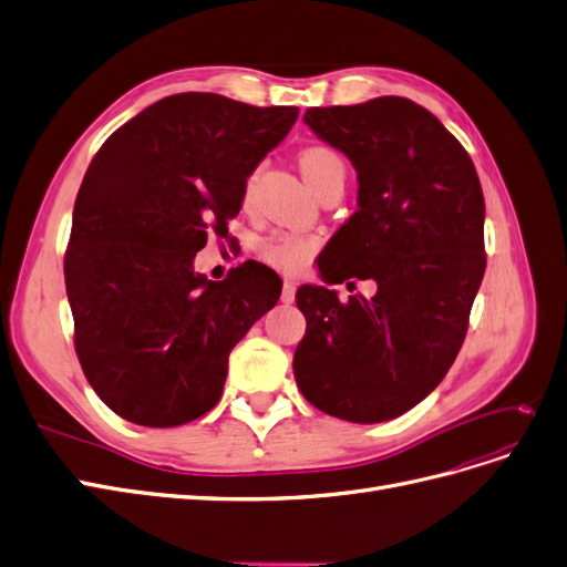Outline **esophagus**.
<instances>
[{
  "instance_id": "34e87169",
  "label": "esophagus",
  "mask_w": 567,
  "mask_h": 567,
  "mask_svg": "<svg viewBox=\"0 0 567 567\" xmlns=\"http://www.w3.org/2000/svg\"><path fill=\"white\" fill-rule=\"evenodd\" d=\"M296 300V281H290V279H286L284 281V288H281V302H293Z\"/></svg>"
}]
</instances>
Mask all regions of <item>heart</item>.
Here are the masks:
<instances>
[{"label":"heart","mask_w":567,"mask_h":567,"mask_svg":"<svg viewBox=\"0 0 567 567\" xmlns=\"http://www.w3.org/2000/svg\"><path fill=\"white\" fill-rule=\"evenodd\" d=\"M298 165L302 169L307 184H310L317 194L321 186H326L333 179L346 182V175H348L346 158H342L333 146H326V144L305 146L298 153ZM255 182H257V173H250L244 184L246 205H250L252 200ZM317 246H319L317 236H310V234H271L255 244V255L260 257L262 262L277 267L281 271H300L307 265V260L315 255Z\"/></svg>","instance_id":"1"}]
</instances>
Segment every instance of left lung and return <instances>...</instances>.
I'll list each match as a JSON object with an SVG mask.
<instances>
[{
  "instance_id": "obj_1",
  "label": "left lung",
  "mask_w": 567,
  "mask_h": 567,
  "mask_svg": "<svg viewBox=\"0 0 567 567\" xmlns=\"http://www.w3.org/2000/svg\"><path fill=\"white\" fill-rule=\"evenodd\" d=\"M305 123L359 179V210L323 248L321 277L379 290L348 302L323 286L298 290L296 383L323 414L390 421L440 385L466 338L487 265L483 188L468 151L411 99L307 109Z\"/></svg>"
}]
</instances>
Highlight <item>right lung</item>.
<instances>
[{
    "instance_id": "obj_1",
    "label": "right lung",
    "mask_w": 567,
    "mask_h": 567,
    "mask_svg": "<svg viewBox=\"0 0 567 567\" xmlns=\"http://www.w3.org/2000/svg\"><path fill=\"white\" fill-rule=\"evenodd\" d=\"M296 117V106L186 92L144 109L96 151L63 271L80 367L117 416L173 427L219 402L231 348L277 305L281 279L248 260L208 281L194 257L227 234L248 175Z\"/></svg>"
}]
</instances>
